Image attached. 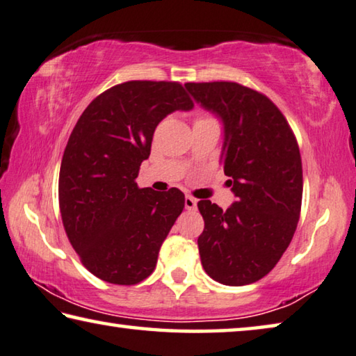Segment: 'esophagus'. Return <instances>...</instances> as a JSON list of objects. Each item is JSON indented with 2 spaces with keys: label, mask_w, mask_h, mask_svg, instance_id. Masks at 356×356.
<instances>
[{
  "label": "esophagus",
  "mask_w": 356,
  "mask_h": 356,
  "mask_svg": "<svg viewBox=\"0 0 356 356\" xmlns=\"http://www.w3.org/2000/svg\"><path fill=\"white\" fill-rule=\"evenodd\" d=\"M196 206H198V200L190 195L185 196V209H187V211H195Z\"/></svg>",
  "instance_id": "obj_1"
}]
</instances>
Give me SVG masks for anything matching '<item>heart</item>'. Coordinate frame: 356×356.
<instances>
[{
    "mask_svg": "<svg viewBox=\"0 0 356 356\" xmlns=\"http://www.w3.org/2000/svg\"><path fill=\"white\" fill-rule=\"evenodd\" d=\"M207 118H211V117H200L198 120H207Z\"/></svg>",
    "mask_w": 356,
    "mask_h": 356,
    "instance_id": "b5f03b06",
    "label": "heart"
}]
</instances>
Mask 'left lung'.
Segmentation results:
<instances>
[{"label": "left lung", "instance_id": "left-lung-1", "mask_svg": "<svg viewBox=\"0 0 356 356\" xmlns=\"http://www.w3.org/2000/svg\"><path fill=\"white\" fill-rule=\"evenodd\" d=\"M191 97L223 120V171L236 202L198 209L204 231L201 263L213 280L241 286L263 279L290 245L301 213L302 163L298 140L266 95L236 82H188Z\"/></svg>", "mask_w": 356, "mask_h": 356}]
</instances>
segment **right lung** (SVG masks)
<instances>
[{
	"label": "right lung",
	"instance_id": "obj_1",
	"mask_svg": "<svg viewBox=\"0 0 356 356\" xmlns=\"http://www.w3.org/2000/svg\"><path fill=\"white\" fill-rule=\"evenodd\" d=\"M191 107L182 83L128 81L98 95L79 117L61 160L58 202L72 249L98 279L136 285L154 273L185 196L139 188L136 177L158 123Z\"/></svg>",
	"mask_w": 356,
	"mask_h": 356
}]
</instances>
